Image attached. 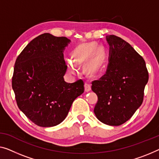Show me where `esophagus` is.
<instances>
[{
  "label": "esophagus",
  "instance_id": "obj_1",
  "mask_svg": "<svg viewBox=\"0 0 159 159\" xmlns=\"http://www.w3.org/2000/svg\"><path fill=\"white\" fill-rule=\"evenodd\" d=\"M91 84H90L89 82H86V84H85V91L86 92H89L91 91Z\"/></svg>",
  "mask_w": 159,
  "mask_h": 159
}]
</instances>
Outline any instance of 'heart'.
I'll list each match as a JSON object with an SVG mask.
<instances>
[{
  "mask_svg": "<svg viewBox=\"0 0 159 159\" xmlns=\"http://www.w3.org/2000/svg\"><path fill=\"white\" fill-rule=\"evenodd\" d=\"M96 48L97 43L95 42L82 43L75 47L72 52L73 61H67L68 71L75 73L78 71V65L82 64L88 60L86 65L88 73L95 74L98 72L105 61V49L101 46Z\"/></svg>",
  "mask_w": 159,
  "mask_h": 159,
  "instance_id": "heart-1",
  "label": "heart"
}]
</instances>
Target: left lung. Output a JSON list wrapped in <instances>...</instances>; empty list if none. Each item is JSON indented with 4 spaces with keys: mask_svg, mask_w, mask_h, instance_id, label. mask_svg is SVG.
I'll use <instances>...</instances> for the list:
<instances>
[{
    "mask_svg": "<svg viewBox=\"0 0 159 159\" xmlns=\"http://www.w3.org/2000/svg\"><path fill=\"white\" fill-rule=\"evenodd\" d=\"M109 58L106 73L92 82L98 96L96 118L106 125H120L131 118L143 100L148 80L145 61L129 43L114 35L106 36Z\"/></svg>",
    "mask_w": 159,
    "mask_h": 159,
    "instance_id": "obj_1",
    "label": "left lung"
}]
</instances>
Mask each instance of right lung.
<instances>
[{"label":"right lung","mask_w":159,"mask_h":159,"mask_svg":"<svg viewBox=\"0 0 159 159\" xmlns=\"http://www.w3.org/2000/svg\"><path fill=\"white\" fill-rule=\"evenodd\" d=\"M70 42L46 33L32 40L16 61L12 87L17 105L39 126L61 124L84 92L82 80L69 84L63 78L67 69L63 51Z\"/></svg>","instance_id":"obj_1"}]
</instances>
